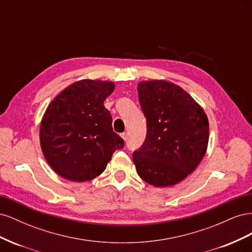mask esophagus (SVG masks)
<instances>
[{"instance_id": "1", "label": "esophagus", "mask_w": 252, "mask_h": 252, "mask_svg": "<svg viewBox=\"0 0 252 252\" xmlns=\"http://www.w3.org/2000/svg\"><path fill=\"white\" fill-rule=\"evenodd\" d=\"M120 135H121V138H122V139H123L124 141H126V140H127V136H128V135H127V133H126V132H123V133H121Z\"/></svg>"}]
</instances>
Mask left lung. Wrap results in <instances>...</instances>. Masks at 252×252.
Here are the masks:
<instances>
[{"mask_svg":"<svg viewBox=\"0 0 252 252\" xmlns=\"http://www.w3.org/2000/svg\"><path fill=\"white\" fill-rule=\"evenodd\" d=\"M138 94L147 135L132 155L136 172L152 186H173L204 158L209 140L208 118L187 91L169 81H142Z\"/></svg>","mask_w":252,"mask_h":252,"instance_id":"1","label":"left lung"}]
</instances>
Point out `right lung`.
I'll list each match as a JSON object with an SVG mask.
<instances>
[{
	"mask_svg": "<svg viewBox=\"0 0 252 252\" xmlns=\"http://www.w3.org/2000/svg\"><path fill=\"white\" fill-rule=\"evenodd\" d=\"M114 90L112 81L81 80L53 98L40 125V144L52 170L72 182L98 177L124 141L112 130L104 101Z\"/></svg>",
	"mask_w": 252,
	"mask_h": 252,
	"instance_id": "add662e5",
	"label": "right lung"
}]
</instances>
